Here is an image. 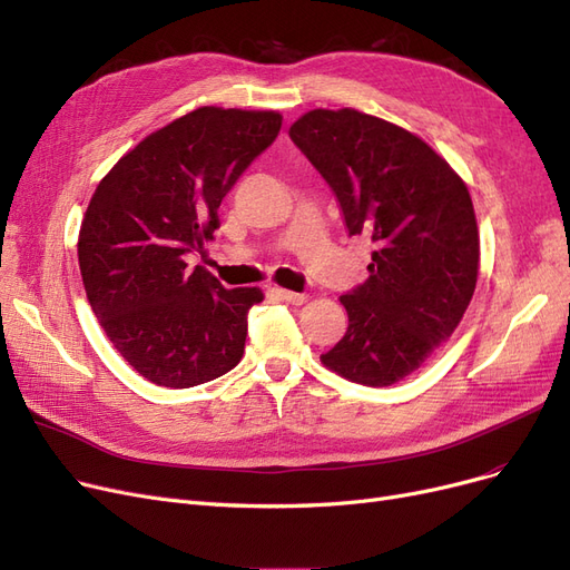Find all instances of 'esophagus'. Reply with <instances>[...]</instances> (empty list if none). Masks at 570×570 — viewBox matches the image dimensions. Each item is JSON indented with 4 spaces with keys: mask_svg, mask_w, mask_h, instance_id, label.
Returning a JSON list of instances; mask_svg holds the SVG:
<instances>
[{
    "mask_svg": "<svg viewBox=\"0 0 570 570\" xmlns=\"http://www.w3.org/2000/svg\"><path fill=\"white\" fill-rule=\"evenodd\" d=\"M277 296L284 301V303H291V305H303L307 303V296L305 293H296V291H286V288H279Z\"/></svg>",
    "mask_w": 570,
    "mask_h": 570,
    "instance_id": "esophagus-1",
    "label": "esophagus"
}]
</instances>
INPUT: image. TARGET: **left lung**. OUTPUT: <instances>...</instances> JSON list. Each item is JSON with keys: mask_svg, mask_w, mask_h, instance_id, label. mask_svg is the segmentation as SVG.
Wrapping results in <instances>:
<instances>
[{"mask_svg": "<svg viewBox=\"0 0 570 570\" xmlns=\"http://www.w3.org/2000/svg\"><path fill=\"white\" fill-rule=\"evenodd\" d=\"M288 136L331 185L350 235L373 242L368 279L341 296L347 333L322 364L366 387L404 381L451 338L472 301L470 189L423 138L354 108L309 110Z\"/></svg>", "mask_w": 570, "mask_h": 570, "instance_id": "8db88e82", "label": "left lung"}]
</instances>
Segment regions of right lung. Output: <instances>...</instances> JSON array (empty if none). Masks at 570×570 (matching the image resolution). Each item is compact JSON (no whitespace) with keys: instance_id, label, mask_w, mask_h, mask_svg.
<instances>
[{"instance_id":"obj_1","label":"right lung","mask_w":570,"mask_h":570,"mask_svg":"<svg viewBox=\"0 0 570 570\" xmlns=\"http://www.w3.org/2000/svg\"><path fill=\"white\" fill-rule=\"evenodd\" d=\"M282 115L204 105L145 136L105 176L77 256L91 309L147 381L195 387L242 362L258 286L225 288L185 256L218 229L229 187L277 138Z\"/></svg>"}]
</instances>
